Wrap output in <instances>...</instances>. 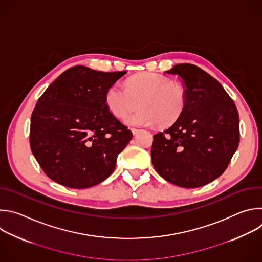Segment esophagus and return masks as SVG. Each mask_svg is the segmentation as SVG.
I'll use <instances>...</instances> for the list:
<instances>
[{
    "mask_svg": "<svg viewBox=\"0 0 262 262\" xmlns=\"http://www.w3.org/2000/svg\"><path fill=\"white\" fill-rule=\"evenodd\" d=\"M139 132H140V129H138V128H134V127L132 128V133H133L134 135H137Z\"/></svg>",
    "mask_w": 262,
    "mask_h": 262,
    "instance_id": "1",
    "label": "esophagus"
}]
</instances>
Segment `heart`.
I'll list each match as a JSON object with an SVG mask.
<instances>
[{"mask_svg":"<svg viewBox=\"0 0 262 262\" xmlns=\"http://www.w3.org/2000/svg\"><path fill=\"white\" fill-rule=\"evenodd\" d=\"M104 101L115 117H122L138 102L139 107L123 118L129 126H152L158 122L168 125L183 113L188 93L184 86L161 73L142 72L126 82V88L118 83L112 85Z\"/></svg>","mask_w":262,"mask_h":262,"instance_id":"1","label":"heart"}]
</instances>
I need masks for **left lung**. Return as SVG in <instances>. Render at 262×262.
Instances as JSON below:
<instances>
[{
    "mask_svg": "<svg viewBox=\"0 0 262 262\" xmlns=\"http://www.w3.org/2000/svg\"><path fill=\"white\" fill-rule=\"evenodd\" d=\"M188 102L168 129L154 136L151 159L167 181L186 189L205 185L225 171L239 143L234 101L210 74L196 65L177 64Z\"/></svg>",
    "mask_w": 262,
    "mask_h": 262,
    "instance_id": "8db88e82",
    "label": "left lung"
}]
</instances>
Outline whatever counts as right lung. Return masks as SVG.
Listing matches in <instances>:
<instances>
[{"label": "right lung", "mask_w": 262, "mask_h": 262, "mask_svg": "<svg viewBox=\"0 0 262 262\" xmlns=\"http://www.w3.org/2000/svg\"><path fill=\"white\" fill-rule=\"evenodd\" d=\"M125 73L74 66L37 101L30 146L52 180L70 189H87L113 173L133 134L110 113L104 96Z\"/></svg>", "instance_id": "add662e5"}]
</instances>
